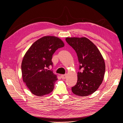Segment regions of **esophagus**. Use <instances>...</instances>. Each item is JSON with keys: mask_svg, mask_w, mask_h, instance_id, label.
Here are the masks:
<instances>
[{"mask_svg": "<svg viewBox=\"0 0 123 123\" xmlns=\"http://www.w3.org/2000/svg\"><path fill=\"white\" fill-rule=\"evenodd\" d=\"M67 76V74H65V75H61V77L62 78V79H64L66 78V77Z\"/></svg>", "mask_w": 123, "mask_h": 123, "instance_id": "1", "label": "esophagus"}]
</instances>
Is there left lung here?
<instances>
[{
    "instance_id": "left-lung-1",
    "label": "left lung",
    "mask_w": 123,
    "mask_h": 123,
    "mask_svg": "<svg viewBox=\"0 0 123 123\" xmlns=\"http://www.w3.org/2000/svg\"><path fill=\"white\" fill-rule=\"evenodd\" d=\"M66 42L76 51L80 64L76 85L72 91L77 96L85 97L94 93L102 84L105 72V63L96 45L88 38L66 37Z\"/></svg>"
}]
</instances>
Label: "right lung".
I'll list each match as a JSON object with an SVG mask.
<instances>
[{"label":"right lung","instance_id":"right-lung-1","mask_svg":"<svg viewBox=\"0 0 123 123\" xmlns=\"http://www.w3.org/2000/svg\"><path fill=\"white\" fill-rule=\"evenodd\" d=\"M64 45L59 37L45 36L33 43L25 54L21 64L22 79L33 94L42 97L52 92L58 78L47 68L52 66V57L56 50Z\"/></svg>","mask_w":123,"mask_h":123}]
</instances>
